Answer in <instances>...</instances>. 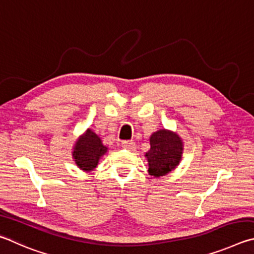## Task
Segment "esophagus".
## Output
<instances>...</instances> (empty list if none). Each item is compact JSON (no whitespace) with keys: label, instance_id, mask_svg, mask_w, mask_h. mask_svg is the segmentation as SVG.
<instances>
[{"label":"esophagus","instance_id":"1","mask_svg":"<svg viewBox=\"0 0 254 254\" xmlns=\"http://www.w3.org/2000/svg\"><path fill=\"white\" fill-rule=\"evenodd\" d=\"M122 147L128 150H134L136 148V145L132 140H125L122 143Z\"/></svg>","mask_w":254,"mask_h":254}]
</instances>
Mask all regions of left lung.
I'll list each match as a JSON object with an SVG mask.
<instances>
[{
  "instance_id": "obj_1",
  "label": "left lung",
  "mask_w": 254,
  "mask_h": 254,
  "mask_svg": "<svg viewBox=\"0 0 254 254\" xmlns=\"http://www.w3.org/2000/svg\"><path fill=\"white\" fill-rule=\"evenodd\" d=\"M150 149L146 153L149 175L159 177L175 170L183 154V141L171 130L159 129L150 136Z\"/></svg>"
}]
</instances>
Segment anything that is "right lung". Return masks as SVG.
<instances>
[{"label": "right lung", "mask_w": 254, "mask_h": 254, "mask_svg": "<svg viewBox=\"0 0 254 254\" xmlns=\"http://www.w3.org/2000/svg\"><path fill=\"white\" fill-rule=\"evenodd\" d=\"M107 150L108 148L101 143L100 137L91 129H87L75 141L72 156L80 170L90 172L97 167Z\"/></svg>", "instance_id": "obj_1"}]
</instances>
